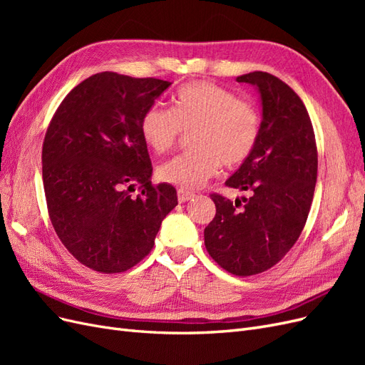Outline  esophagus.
Here are the masks:
<instances>
[{
  "label": "esophagus",
  "mask_w": 365,
  "mask_h": 365,
  "mask_svg": "<svg viewBox=\"0 0 365 365\" xmlns=\"http://www.w3.org/2000/svg\"><path fill=\"white\" fill-rule=\"evenodd\" d=\"M195 197V193L193 192H187V190H182L180 189L178 190V201L180 202H185V201H190Z\"/></svg>",
  "instance_id": "obj_1"
}]
</instances>
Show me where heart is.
Returning a JSON list of instances; mask_svg holds the SVG:
<instances>
[{"mask_svg": "<svg viewBox=\"0 0 365 365\" xmlns=\"http://www.w3.org/2000/svg\"><path fill=\"white\" fill-rule=\"evenodd\" d=\"M182 129H193L195 149L161 164L158 175L165 182L195 189L215 176L222 163L239 168L250 160L259 145L262 115L251 101L213 82L196 81L180 86L172 109L152 106L140 121L143 140L157 153L173 149Z\"/></svg>", "mask_w": 365, "mask_h": 365, "instance_id": "obj_1", "label": "heart"}]
</instances>
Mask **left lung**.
I'll return each mask as SVG.
<instances>
[{
  "label": "left lung",
  "instance_id": "8db88e82",
  "mask_svg": "<svg viewBox=\"0 0 365 365\" xmlns=\"http://www.w3.org/2000/svg\"><path fill=\"white\" fill-rule=\"evenodd\" d=\"M236 81L256 85L263 106L259 145L225 182L250 196L233 202L210 195L216 215L204 242L220 268L248 277L272 268L300 237L314 200L318 152L311 117L289 85L264 71Z\"/></svg>",
  "mask_w": 365,
  "mask_h": 365
}]
</instances>
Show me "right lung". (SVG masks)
I'll return each instance as SVG.
<instances>
[{"label": "right lung", "instance_id": "obj_1", "mask_svg": "<svg viewBox=\"0 0 365 365\" xmlns=\"http://www.w3.org/2000/svg\"><path fill=\"white\" fill-rule=\"evenodd\" d=\"M169 86L153 77L93 74L67 94L47 128L42 181L51 225L73 257L93 271L135 267L178 205L173 185L152 184L140 132L143 114Z\"/></svg>", "mask_w": 365, "mask_h": 365}]
</instances>
